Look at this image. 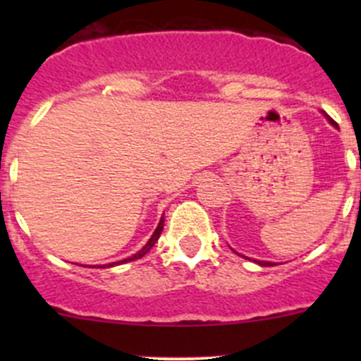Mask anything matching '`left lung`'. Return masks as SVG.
Returning <instances> with one entry per match:
<instances>
[{
    "label": "left lung",
    "instance_id": "8db88e82",
    "mask_svg": "<svg viewBox=\"0 0 361 361\" xmlns=\"http://www.w3.org/2000/svg\"><path fill=\"white\" fill-rule=\"evenodd\" d=\"M330 120V123H332V126H336L337 127V123L336 122H334V120L332 118H329ZM258 264H260V265H264V267H271V262H258Z\"/></svg>",
    "mask_w": 361,
    "mask_h": 361
}]
</instances>
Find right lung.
Returning <instances> with one entry per match:
<instances>
[{
	"label": "right lung",
	"instance_id": "right-lung-1",
	"mask_svg": "<svg viewBox=\"0 0 361 361\" xmlns=\"http://www.w3.org/2000/svg\"><path fill=\"white\" fill-rule=\"evenodd\" d=\"M162 228H164V220H162V218H160V224L157 225V228H155V232H154V235H152V238H150V241H148L147 245L143 246V248L137 251L136 255H133V257H129V258H123L122 262H113V264H106V265H103V267H113V265H115V264H123V262H133V260H137V258L145 257V255H147L148 251L152 250V246H154L155 243H157V239L160 238V232H162Z\"/></svg>",
	"mask_w": 361,
	"mask_h": 361
}]
</instances>
